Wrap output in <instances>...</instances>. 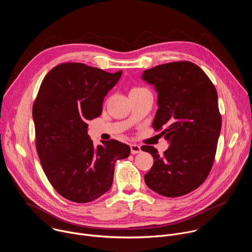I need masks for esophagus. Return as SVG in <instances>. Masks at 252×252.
<instances>
[{
	"mask_svg": "<svg viewBox=\"0 0 252 252\" xmlns=\"http://www.w3.org/2000/svg\"><path fill=\"white\" fill-rule=\"evenodd\" d=\"M130 153L131 155H135V154H138L140 153V147L137 146V145H130Z\"/></svg>",
	"mask_w": 252,
	"mask_h": 252,
	"instance_id": "34e87169",
	"label": "esophagus"
}]
</instances>
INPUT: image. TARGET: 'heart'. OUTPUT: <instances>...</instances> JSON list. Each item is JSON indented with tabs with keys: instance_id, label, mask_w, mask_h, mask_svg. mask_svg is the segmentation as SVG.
Segmentation results:
<instances>
[{
	"instance_id": "obj_1",
	"label": "heart",
	"mask_w": 252,
	"mask_h": 252,
	"mask_svg": "<svg viewBox=\"0 0 252 252\" xmlns=\"http://www.w3.org/2000/svg\"><path fill=\"white\" fill-rule=\"evenodd\" d=\"M143 90H147V89H145V88H133L132 90H131V92H138V91H143Z\"/></svg>"
}]
</instances>
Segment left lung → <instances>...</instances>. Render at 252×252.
I'll list each match as a JSON object with an SVG mask.
<instances>
[{
	"label": "left lung",
	"mask_w": 252,
	"mask_h": 252,
	"mask_svg": "<svg viewBox=\"0 0 252 252\" xmlns=\"http://www.w3.org/2000/svg\"><path fill=\"white\" fill-rule=\"evenodd\" d=\"M142 79L158 93L153 127L170 143L162 156L152 146L141 147L154 158L145 182L166 197L188 194L204 183L217 154L221 129L218 92L204 71L188 61L146 69Z\"/></svg>",
	"instance_id": "8db88e82"
}]
</instances>
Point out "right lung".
<instances>
[{"instance_id": "add662e5", "label": "right lung", "mask_w": 252, "mask_h": 252, "mask_svg": "<svg viewBox=\"0 0 252 252\" xmlns=\"http://www.w3.org/2000/svg\"><path fill=\"white\" fill-rule=\"evenodd\" d=\"M122 74L63 63L41 84L32 105L35 149L50 184L67 200L87 203L101 196L112 187L115 162L129 156L121 141L95 148L88 135V121L100 116L103 97Z\"/></svg>"}]
</instances>
